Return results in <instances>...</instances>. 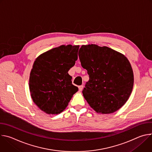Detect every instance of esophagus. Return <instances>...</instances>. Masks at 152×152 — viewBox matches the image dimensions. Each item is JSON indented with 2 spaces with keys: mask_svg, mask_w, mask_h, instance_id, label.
Instances as JSON below:
<instances>
[{
  "mask_svg": "<svg viewBox=\"0 0 152 152\" xmlns=\"http://www.w3.org/2000/svg\"><path fill=\"white\" fill-rule=\"evenodd\" d=\"M83 88V85H80V86H79V90L80 91H81Z\"/></svg>",
  "mask_w": 152,
  "mask_h": 152,
  "instance_id": "obj_1",
  "label": "esophagus"
}]
</instances>
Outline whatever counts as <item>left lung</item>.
I'll return each mask as SVG.
<instances>
[{"instance_id": "left-lung-1", "label": "left lung", "mask_w": 152, "mask_h": 152, "mask_svg": "<svg viewBox=\"0 0 152 152\" xmlns=\"http://www.w3.org/2000/svg\"><path fill=\"white\" fill-rule=\"evenodd\" d=\"M79 57L90 77L82 90L86 102L97 113L118 110L127 101L134 86V73L127 58L96 45H82Z\"/></svg>"}]
</instances>
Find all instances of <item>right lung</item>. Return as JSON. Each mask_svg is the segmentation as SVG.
I'll use <instances>...</instances> for the list:
<instances>
[{
  "instance_id": "right-lung-1",
  "label": "right lung",
  "mask_w": 152,
  "mask_h": 152,
  "mask_svg": "<svg viewBox=\"0 0 152 152\" xmlns=\"http://www.w3.org/2000/svg\"><path fill=\"white\" fill-rule=\"evenodd\" d=\"M79 46L62 45L42 53L35 59L29 77L33 102L48 114H58L78 91L69 70L77 59Z\"/></svg>"
}]
</instances>
